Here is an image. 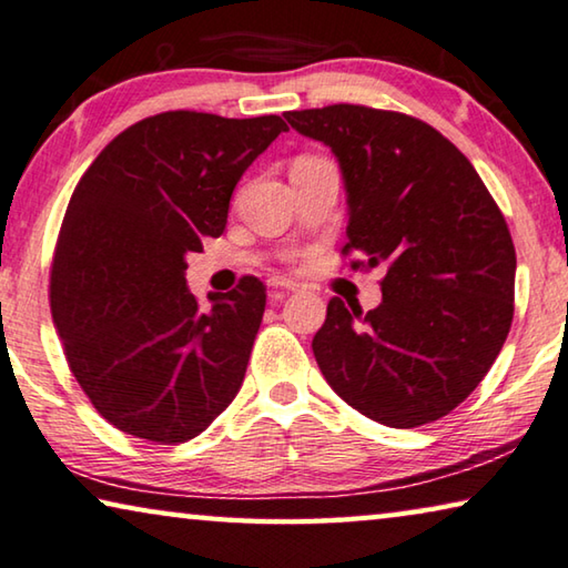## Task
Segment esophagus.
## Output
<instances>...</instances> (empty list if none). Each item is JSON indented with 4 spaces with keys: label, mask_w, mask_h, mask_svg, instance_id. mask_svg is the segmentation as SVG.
Here are the masks:
<instances>
[{
    "label": "esophagus",
    "mask_w": 568,
    "mask_h": 568,
    "mask_svg": "<svg viewBox=\"0 0 568 568\" xmlns=\"http://www.w3.org/2000/svg\"><path fill=\"white\" fill-rule=\"evenodd\" d=\"M268 286H272V290L296 292V290H300V282H294V278H284V276H272V278H268Z\"/></svg>",
    "instance_id": "esophagus-1"
}]
</instances>
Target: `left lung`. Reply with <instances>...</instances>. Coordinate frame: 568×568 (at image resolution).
<instances>
[{
	"instance_id": "obj_1",
	"label": "left lung",
	"mask_w": 568,
	"mask_h": 568,
	"mask_svg": "<svg viewBox=\"0 0 568 568\" xmlns=\"http://www.w3.org/2000/svg\"><path fill=\"white\" fill-rule=\"evenodd\" d=\"M337 158L347 191V246L385 264L383 302L339 296L312 349L347 405L387 427L438 420L494 365L514 320L516 248L470 161L423 120L365 105L286 113Z\"/></svg>"
}]
</instances>
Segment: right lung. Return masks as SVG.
<instances>
[{"instance_id": "right-lung-1", "label": "right lung", "mask_w": 568, "mask_h": 568, "mask_svg": "<svg viewBox=\"0 0 568 568\" xmlns=\"http://www.w3.org/2000/svg\"><path fill=\"white\" fill-rule=\"evenodd\" d=\"M286 123L171 110L123 130L74 189L50 276L74 379L118 430L185 443L244 383L266 290L244 276L199 310L185 254L221 236L241 175Z\"/></svg>"}]
</instances>
